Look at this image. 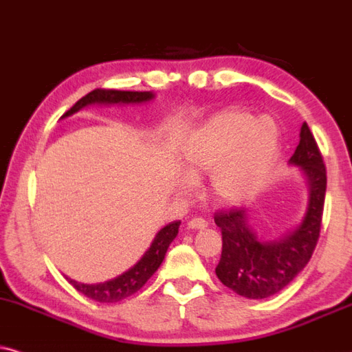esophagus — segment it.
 I'll return each mask as SVG.
<instances>
[{
    "mask_svg": "<svg viewBox=\"0 0 352 352\" xmlns=\"http://www.w3.org/2000/svg\"><path fill=\"white\" fill-rule=\"evenodd\" d=\"M190 229H204L208 228V221H204L203 217H193V219L188 221Z\"/></svg>",
    "mask_w": 352,
    "mask_h": 352,
    "instance_id": "1",
    "label": "esophagus"
}]
</instances>
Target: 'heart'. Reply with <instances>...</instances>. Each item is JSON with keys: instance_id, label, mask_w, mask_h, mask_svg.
I'll return each mask as SVG.
<instances>
[{"instance_id": "obj_1", "label": "heart", "mask_w": 352, "mask_h": 352, "mask_svg": "<svg viewBox=\"0 0 352 352\" xmlns=\"http://www.w3.org/2000/svg\"><path fill=\"white\" fill-rule=\"evenodd\" d=\"M278 154L279 128L273 118L228 110L195 133L184 153V167L190 179L211 173V197L235 204L260 190ZM184 185L188 188L190 180Z\"/></svg>"}]
</instances>
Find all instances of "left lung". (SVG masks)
Instances as JSON below:
<instances>
[{"label": "left lung", "instance_id": "1", "mask_svg": "<svg viewBox=\"0 0 352 352\" xmlns=\"http://www.w3.org/2000/svg\"><path fill=\"white\" fill-rule=\"evenodd\" d=\"M291 164L299 166L309 184V206L302 224L281 239L261 240L253 232L248 211L222 209L214 222L222 234V253L216 274L219 281L247 299H266L287 286L312 258L317 247L327 191V168L309 124Z\"/></svg>", "mask_w": 352, "mask_h": 352}]
</instances>
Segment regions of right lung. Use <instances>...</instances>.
I'll return each mask as SVG.
<instances>
[{"label": "right lung", "instance_id": "right-lung-1", "mask_svg": "<svg viewBox=\"0 0 352 352\" xmlns=\"http://www.w3.org/2000/svg\"><path fill=\"white\" fill-rule=\"evenodd\" d=\"M154 97L153 92H138V91H115V89H96V91L89 92L82 99H79L71 109L66 112L63 117H69V115L79 112L82 107L91 104H141V102H148ZM180 221H173L162 228L155 234V237L148 248V252L141 256V260L130 268L124 271L123 274L117 276V278L110 279V281L99 283V284H84L78 283L74 279L66 278L69 284H73L76 291L81 292L89 299L100 302V304H113V302H120L126 297L135 294L141 287L148 283V279L157 271L161 266L164 256L172 240L179 234Z\"/></svg>", "mask_w": 352, "mask_h": 352}]
</instances>
